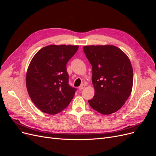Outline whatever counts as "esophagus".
I'll list each match as a JSON object with an SVG mask.
<instances>
[{
  "label": "esophagus",
  "mask_w": 156,
  "mask_h": 156,
  "mask_svg": "<svg viewBox=\"0 0 156 156\" xmlns=\"http://www.w3.org/2000/svg\"><path fill=\"white\" fill-rule=\"evenodd\" d=\"M84 87H85V85H84V84H82L79 87V89L80 90H83V89Z\"/></svg>",
  "instance_id": "1"
}]
</instances>
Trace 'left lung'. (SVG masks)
I'll list each match as a JSON object with an SVG mask.
<instances>
[{
    "instance_id": "obj_1",
    "label": "left lung",
    "mask_w": 156,
    "mask_h": 156,
    "mask_svg": "<svg viewBox=\"0 0 156 156\" xmlns=\"http://www.w3.org/2000/svg\"><path fill=\"white\" fill-rule=\"evenodd\" d=\"M83 51L92 66L95 94L89 105L103 115L119 111L130 96L133 81L129 58L114 45L84 46Z\"/></svg>"
}]
</instances>
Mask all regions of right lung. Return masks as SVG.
<instances>
[{"label": "right lung", "mask_w": 156, "mask_h": 156, "mask_svg": "<svg viewBox=\"0 0 156 156\" xmlns=\"http://www.w3.org/2000/svg\"><path fill=\"white\" fill-rule=\"evenodd\" d=\"M77 45H51L34 55L28 68L26 84L34 105L42 112L57 114L66 108L77 88L69 84L66 64Z\"/></svg>", "instance_id": "add662e5"}]
</instances>
